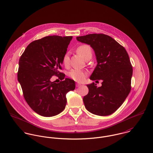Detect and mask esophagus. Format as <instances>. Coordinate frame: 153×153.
<instances>
[{
    "mask_svg": "<svg viewBox=\"0 0 153 153\" xmlns=\"http://www.w3.org/2000/svg\"><path fill=\"white\" fill-rule=\"evenodd\" d=\"M81 85L80 84H78V83H77L76 84V87H80Z\"/></svg>",
    "mask_w": 153,
    "mask_h": 153,
    "instance_id": "obj_1",
    "label": "esophagus"
}]
</instances>
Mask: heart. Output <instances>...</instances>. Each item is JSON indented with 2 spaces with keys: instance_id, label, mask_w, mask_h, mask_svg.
<instances>
[{
  "instance_id": "heart-1",
  "label": "heart",
  "mask_w": 153,
  "mask_h": 153,
  "mask_svg": "<svg viewBox=\"0 0 153 153\" xmlns=\"http://www.w3.org/2000/svg\"><path fill=\"white\" fill-rule=\"evenodd\" d=\"M78 52L85 58L88 55L92 53V51L89 46L87 45H83L79 46L77 49ZM63 64L65 66L69 64V53L66 52L63 57ZM69 76L77 82H81L85 79L87 76V72L84 70L79 69H73L71 70L68 73Z\"/></svg>"
}]
</instances>
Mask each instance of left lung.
<instances>
[{"label": "left lung", "mask_w": 153, "mask_h": 153, "mask_svg": "<svg viewBox=\"0 0 153 153\" xmlns=\"http://www.w3.org/2000/svg\"><path fill=\"white\" fill-rule=\"evenodd\" d=\"M76 39L90 45L95 54L97 65L89 79L102 81L100 87L94 82L87 85L89 92L83 98L85 107L95 115H111L131 91L132 67L128 54L123 46L104 34H89Z\"/></svg>", "instance_id": "obj_1"}]
</instances>
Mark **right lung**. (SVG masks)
<instances>
[{
    "mask_svg": "<svg viewBox=\"0 0 153 153\" xmlns=\"http://www.w3.org/2000/svg\"><path fill=\"white\" fill-rule=\"evenodd\" d=\"M72 39L71 36L44 37L29 44L19 59L18 80L24 98L41 116L53 117L64 111L66 94L75 88V81L65 78V74L58 71ZM53 75H60L65 80L52 82Z\"/></svg>",
    "mask_w": 153,
    "mask_h": 153,
    "instance_id": "right-lung-1",
    "label": "right lung"
}]
</instances>
